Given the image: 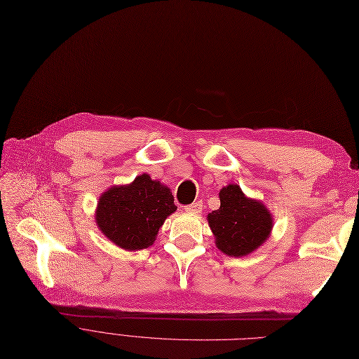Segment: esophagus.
I'll list each match as a JSON object with an SVG mask.
<instances>
[{"instance_id": "obj_1", "label": "esophagus", "mask_w": 359, "mask_h": 359, "mask_svg": "<svg viewBox=\"0 0 359 359\" xmlns=\"http://www.w3.org/2000/svg\"><path fill=\"white\" fill-rule=\"evenodd\" d=\"M201 209H203V203H201V201H196V203L190 204V206H187V208H185V212H187V213H194V215H197V213L201 212Z\"/></svg>"}]
</instances>
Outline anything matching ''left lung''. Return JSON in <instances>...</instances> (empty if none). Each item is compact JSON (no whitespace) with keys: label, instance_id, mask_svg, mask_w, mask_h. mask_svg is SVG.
Instances as JSON below:
<instances>
[{"label":"left lung","instance_id":"1","mask_svg":"<svg viewBox=\"0 0 359 359\" xmlns=\"http://www.w3.org/2000/svg\"><path fill=\"white\" fill-rule=\"evenodd\" d=\"M220 208L208 215L216 247L229 257H245L271 235L273 215L262 200L244 194L238 184L219 191Z\"/></svg>","mask_w":359,"mask_h":359}]
</instances>
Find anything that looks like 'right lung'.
<instances>
[{"mask_svg":"<svg viewBox=\"0 0 359 359\" xmlns=\"http://www.w3.org/2000/svg\"><path fill=\"white\" fill-rule=\"evenodd\" d=\"M175 210L169 187L142 174L130 184L112 185L100 194L95 222L116 247L139 251L153 245L163 222Z\"/></svg>","mask_w":359,"mask_h":359,"instance_id":"obj_1","label":"right lung"}]
</instances>
